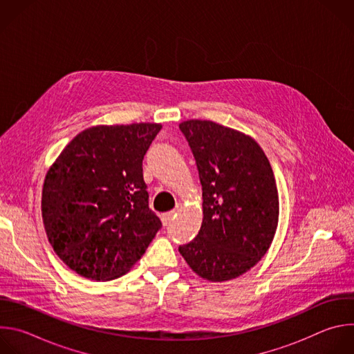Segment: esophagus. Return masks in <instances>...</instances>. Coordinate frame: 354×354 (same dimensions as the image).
Here are the masks:
<instances>
[{"mask_svg":"<svg viewBox=\"0 0 354 354\" xmlns=\"http://www.w3.org/2000/svg\"><path fill=\"white\" fill-rule=\"evenodd\" d=\"M175 216H176L175 210H171V212H168V213H164V214L161 216L162 224H164V225H168V224H171V221L175 218Z\"/></svg>","mask_w":354,"mask_h":354,"instance_id":"obj_1","label":"esophagus"}]
</instances>
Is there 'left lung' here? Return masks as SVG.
Listing matches in <instances>:
<instances>
[{
	"label": "left lung",
	"mask_w": 354,
	"mask_h": 354,
	"mask_svg": "<svg viewBox=\"0 0 354 354\" xmlns=\"http://www.w3.org/2000/svg\"><path fill=\"white\" fill-rule=\"evenodd\" d=\"M203 189V223L179 246L194 273L231 280L254 268L269 249L279 220L274 175L259 144L210 120L179 124Z\"/></svg>",
	"instance_id": "8db88e82"
}]
</instances>
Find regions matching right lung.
<instances>
[{"mask_svg":"<svg viewBox=\"0 0 354 354\" xmlns=\"http://www.w3.org/2000/svg\"><path fill=\"white\" fill-rule=\"evenodd\" d=\"M157 123L81 131L46 175L44 230L59 258L91 280L118 279L144 255L162 227L148 207L142 160Z\"/></svg>","mask_w":354,"mask_h":354,"instance_id":"obj_1","label":"right lung"}]
</instances>
